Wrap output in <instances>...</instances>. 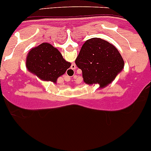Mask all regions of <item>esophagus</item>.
Listing matches in <instances>:
<instances>
[{
  "mask_svg": "<svg viewBox=\"0 0 151 151\" xmlns=\"http://www.w3.org/2000/svg\"><path fill=\"white\" fill-rule=\"evenodd\" d=\"M76 69V65H74V64H72V65H71V68H70L69 69V71L70 72H74V70Z\"/></svg>",
  "mask_w": 151,
  "mask_h": 151,
  "instance_id": "obj_1",
  "label": "esophagus"
}]
</instances>
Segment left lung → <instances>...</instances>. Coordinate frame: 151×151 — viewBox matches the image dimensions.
Returning a JSON list of instances; mask_svg holds the SVG:
<instances>
[{
    "label": "left lung",
    "mask_w": 151,
    "mask_h": 151,
    "mask_svg": "<svg viewBox=\"0 0 151 151\" xmlns=\"http://www.w3.org/2000/svg\"><path fill=\"white\" fill-rule=\"evenodd\" d=\"M75 63L83 72L86 84H99L105 87L114 80L124 68V60L114 45L101 38L86 40Z\"/></svg>",
    "instance_id": "obj_1"
}]
</instances>
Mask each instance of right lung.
Listing matches in <instances>:
<instances>
[{"instance_id":"1","label":"right lung","mask_w":151,"mask_h":151,"mask_svg":"<svg viewBox=\"0 0 151 151\" xmlns=\"http://www.w3.org/2000/svg\"><path fill=\"white\" fill-rule=\"evenodd\" d=\"M26 65L30 72L40 80L56 83L58 77L65 74L71 63L65 61L52 45L43 43L29 52Z\"/></svg>"}]
</instances>
